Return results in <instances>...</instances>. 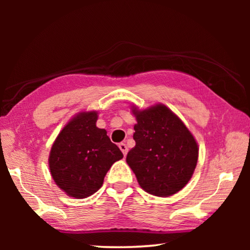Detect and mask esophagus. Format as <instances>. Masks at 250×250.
I'll use <instances>...</instances> for the list:
<instances>
[{"instance_id": "obj_1", "label": "esophagus", "mask_w": 250, "mask_h": 250, "mask_svg": "<svg viewBox=\"0 0 250 250\" xmlns=\"http://www.w3.org/2000/svg\"><path fill=\"white\" fill-rule=\"evenodd\" d=\"M119 147H120V150H121L122 153H124V155L125 156L126 153H128V146H126L125 143H120Z\"/></svg>"}]
</instances>
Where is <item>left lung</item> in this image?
I'll use <instances>...</instances> for the list:
<instances>
[{"mask_svg": "<svg viewBox=\"0 0 250 250\" xmlns=\"http://www.w3.org/2000/svg\"><path fill=\"white\" fill-rule=\"evenodd\" d=\"M133 139L135 146L126 163L146 192L167 197L181 191L195 170L198 147L185 125L170 109L156 104L139 111Z\"/></svg>", "mask_w": 250, "mask_h": 250, "instance_id": "obj_1", "label": "left lung"}]
</instances>
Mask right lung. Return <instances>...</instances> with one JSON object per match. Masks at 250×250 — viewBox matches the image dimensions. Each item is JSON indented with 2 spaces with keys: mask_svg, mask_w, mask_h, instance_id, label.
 I'll return each mask as SVG.
<instances>
[{
  "mask_svg": "<svg viewBox=\"0 0 250 250\" xmlns=\"http://www.w3.org/2000/svg\"><path fill=\"white\" fill-rule=\"evenodd\" d=\"M97 118L96 111L80 112L64 126L50 150V174L71 197L96 193L112 164L124 158L107 131L97 128Z\"/></svg>",
  "mask_w": 250,
  "mask_h": 250,
  "instance_id": "right-lung-1",
  "label": "right lung"
}]
</instances>
